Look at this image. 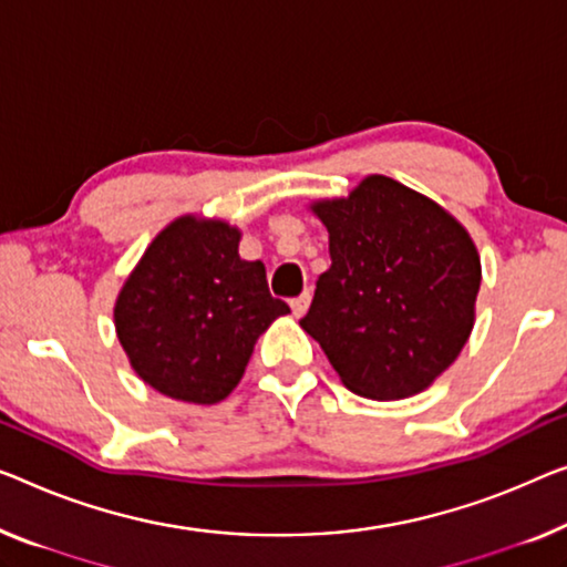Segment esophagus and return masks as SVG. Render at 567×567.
I'll list each match as a JSON object with an SVG mask.
<instances>
[{
	"label": "esophagus",
	"mask_w": 567,
	"mask_h": 567,
	"mask_svg": "<svg viewBox=\"0 0 567 567\" xmlns=\"http://www.w3.org/2000/svg\"><path fill=\"white\" fill-rule=\"evenodd\" d=\"M308 306H310V290H306L302 295H298V298L290 300V308H292V316H295V318L306 316Z\"/></svg>",
	"instance_id": "34e87169"
}]
</instances>
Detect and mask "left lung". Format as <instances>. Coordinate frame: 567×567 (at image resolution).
<instances>
[{
	"mask_svg": "<svg viewBox=\"0 0 567 567\" xmlns=\"http://www.w3.org/2000/svg\"><path fill=\"white\" fill-rule=\"evenodd\" d=\"M331 267L300 320L351 392L404 400L453 364L473 328L481 261L466 229L408 185L369 175L312 206Z\"/></svg>",
	"mask_w": 567,
	"mask_h": 567,
	"instance_id": "obj_1",
	"label": "left lung"
}]
</instances>
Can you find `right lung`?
Listing matches in <instances>:
<instances>
[{
  "instance_id": "add662e5",
  "label": "right lung",
  "mask_w": 567,
  "mask_h": 567,
  "mask_svg": "<svg viewBox=\"0 0 567 567\" xmlns=\"http://www.w3.org/2000/svg\"><path fill=\"white\" fill-rule=\"evenodd\" d=\"M241 234L183 216L157 234L114 308L120 343L140 379L173 400L229 396L257 338L290 312L269 295L261 261L239 257Z\"/></svg>"
}]
</instances>
